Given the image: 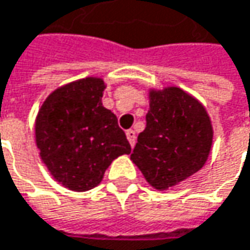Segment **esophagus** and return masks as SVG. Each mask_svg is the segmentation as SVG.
<instances>
[{"label": "esophagus", "instance_id": "1", "mask_svg": "<svg viewBox=\"0 0 250 250\" xmlns=\"http://www.w3.org/2000/svg\"><path fill=\"white\" fill-rule=\"evenodd\" d=\"M125 136H127V140H128L130 146L134 147V144H136V131L134 130H127L125 131Z\"/></svg>", "mask_w": 250, "mask_h": 250}]
</instances>
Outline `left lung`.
Wrapping results in <instances>:
<instances>
[{
	"instance_id": "obj_1",
	"label": "left lung",
	"mask_w": 250,
	"mask_h": 250,
	"mask_svg": "<svg viewBox=\"0 0 250 250\" xmlns=\"http://www.w3.org/2000/svg\"><path fill=\"white\" fill-rule=\"evenodd\" d=\"M147 125L130 155L146 181L167 191L202 168L213 128L205 106L177 86L148 90Z\"/></svg>"
}]
</instances>
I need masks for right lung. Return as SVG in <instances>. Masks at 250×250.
<instances>
[{
	"label": "right lung",
	"mask_w": 250,
	"mask_h": 250,
	"mask_svg": "<svg viewBox=\"0 0 250 250\" xmlns=\"http://www.w3.org/2000/svg\"><path fill=\"white\" fill-rule=\"evenodd\" d=\"M106 83L89 76L70 82L45 99L35 119V143L55 181L70 191L102 183L113 160L131 147L114 113L102 103Z\"/></svg>",
	"instance_id": "1"
}]
</instances>
